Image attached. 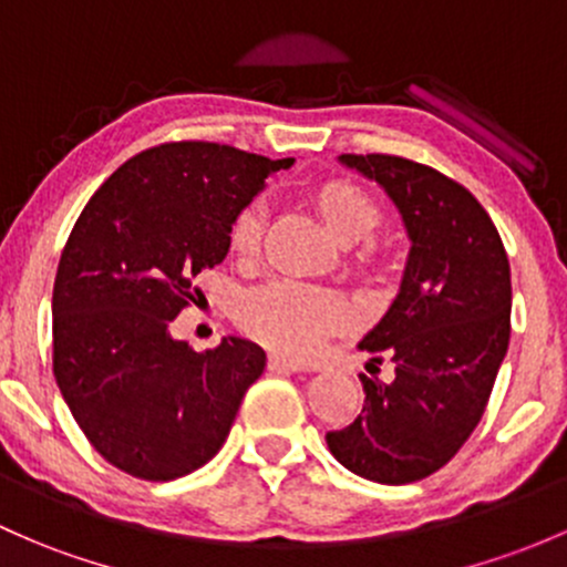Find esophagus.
I'll list each match as a JSON object with an SVG mask.
<instances>
[{
  "label": "esophagus",
  "instance_id": "esophagus-1",
  "mask_svg": "<svg viewBox=\"0 0 567 567\" xmlns=\"http://www.w3.org/2000/svg\"><path fill=\"white\" fill-rule=\"evenodd\" d=\"M267 368H270L272 373H302V370H310L308 364L297 362V359H286L281 354H270V359H267Z\"/></svg>",
  "mask_w": 567,
  "mask_h": 567
}]
</instances>
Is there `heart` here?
<instances>
[{
  "label": "heart",
  "instance_id": "b5f03b06",
  "mask_svg": "<svg viewBox=\"0 0 567 567\" xmlns=\"http://www.w3.org/2000/svg\"><path fill=\"white\" fill-rule=\"evenodd\" d=\"M327 227L343 240L368 237L379 227L381 210L368 192L349 181H327L313 192ZM265 227V210L259 203L246 205L233 218L229 246L237 257H254ZM243 330L284 354L308 357L321 349L330 334L343 324L346 310L330 291L297 281H276L251 291L237 306Z\"/></svg>",
  "mask_w": 567,
  "mask_h": 567
}]
</instances>
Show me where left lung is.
I'll list each match as a JSON object with an SVG mask.
<instances>
[{
  "label": "left lung",
  "mask_w": 567,
  "mask_h": 567,
  "mask_svg": "<svg viewBox=\"0 0 567 567\" xmlns=\"http://www.w3.org/2000/svg\"><path fill=\"white\" fill-rule=\"evenodd\" d=\"M375 181L411 240L392 300L359 349L386 354L394 379L362 375L354 424L327 432L334 460L379 484L441 471L484 416L511 338V267L489 213L427 164L386 154H343Z\"/></svg>",
  "instance_id": "left-lung-1"
}]
</instances>
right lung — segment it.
I'll return each instance as SVG.
<instances>
[{
  "mask_svg": "<svg viewBox=\"0 0 567 567\" xmlns=\"http://www.w3.org/2000/svg\"><path fill=\"white\" fill-rule=\"evenodd\" d=\"M295 159L164 143L121 164L72 227L53 284V375L78 427L145 481L218 454L267 357L246 338L194 351L169 321L221 265L233 218Z\"/></svg>",
  "mask_w": 567,
  "mask_h": 567,
  "instance_id": "right-lung-1",
  "label": "right lung"
}]
</instances>
